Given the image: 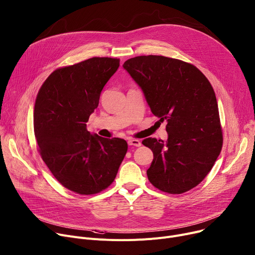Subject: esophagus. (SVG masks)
<instances>
[{
    "label": "esophagus",
    "instance_id": "obj_1",
    "mask_svg": "<svg viewBox=\"0 0 255 255\" xmlns=\"http://www.w3.org/2000/svg\"><path fill=\"white\" fill-rule=\"evenodd\" d=\"M128 144L133 145V146H140L141 142L138 139H134V138H129L128 139Z\"/></svg>",
    "mask_w": 255,
    "mask_h": 255
}]
</instances>
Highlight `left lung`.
<instances>
[{
    "label": "left lung",
    "instance_id": "8db88e82",
    "mask_svg": "<svg viewBox=\"0 0 255 255\" xmlns=\"http://www.w3.org/2000/svg\"><path fill=\"white\" fill-rule=\"evenodd\" d=\"M141 88L168 139L145 138L154 159L146 174L162 192L182 194L210 172L223 146L217 101L208 79L191 63L160 55L136 56L123 64Z\"/></svg>",
    "mask_w": 255,
    "mask_h": 255
}]
</instances>
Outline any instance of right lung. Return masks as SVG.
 Here are the masks:
<instances>
[{
	"label": "right lung",
	"mask_w": 255,
	"mask_h": 255,
	"mask_svg": "<svg viewBox=\"0 0 255 255\" xmlns=\"http://www.w3.org/2000/svg\"><path fill=\"white\" fill-rule=\"evenodd\" d=\"M120 59L93 57L51 74L38 93L33 129L40 155L54 177L72 192L106 190L128 148L122 138L91 134L86 123Z\"/></svg>",
	"instance_id": "obj_1"
}]
</instances>
